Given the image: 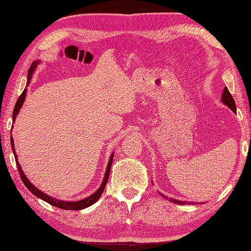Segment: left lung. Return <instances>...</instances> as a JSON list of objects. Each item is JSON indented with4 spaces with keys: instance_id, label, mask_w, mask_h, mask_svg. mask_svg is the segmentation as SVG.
<instances>
[{
    "instance_id": "8db88e82",
    "label": "left lung",
    "mask_w": 251,
    "mask_h": 251,
    "mask_svg": "<svg viewBox=\"0 0 251 251\" xmlns=\"http://www.w3.org/2000/svg\"><path fill=\"white\" fill-rule=\"evenodd\" d=\"M221 101L223 103H225L226 106H228V108H230L233 112H236V105H235V101H234V99H233V97H232V95L230 94V92H228V89H227V87H225V89H223V94H222V98H221ZM161 194L164 199H166V200H169L170 201H173V202H175V204H180V205H186V204H190V205H192V204H195L194 201H178V200H174V199H168L167 196H164L162 193H159Z\"/></svg>"
}]
</instances>
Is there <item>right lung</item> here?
<instances>
[{
  "instance_id": "right-lung-1",
  "label": "right lung",
  "mask_w": 251,
  "mask_h": 251,
  "mask_svg": "<svg viewBox=\"0 0 251 251\" xmlns=\"http://www.w3.org/2000/svg\"><path fill=\"white\" fill-rule=\"evenodd\" d=\"M37 63H39V61H34L33 63H32L30 69H29V72H28V82H26V86H28L30 81H31L32 74H33V72L35 71V68H36V66H37ZM25 94H26V88H25L23 94H21V95L19 96L17 102H16V104H15L14 112H13V122H15L16 116H17V114L19 113V110L21 109V106H23V104H24V101H25ZM10 145H12L13 153H14L15 159H16V165H17V168H18V172H19L21 180H23L24 184L26 186V188H28V190L31 192V193L39 197V199L45 201L46 202H49V204H50V205H52V206L58 207V208H61V209H65V210H81V209H84V208H87V207H89V206H92L93 204H95V202L100 199V196H101V194H102V192H103V190H104V188H105V184H106V182H108L109 175H110V170H111V165H112V161H113L114 153L111 154L110 159H109V163H108V167H106V170H105L104 178H103V180H102V183H101V185H100V188H99L97 191H96L94 194H92L90 196L86 197V199L81 200V201H59V200L55 199V197L49 196L47 194H45L44 192H42V191H40L37 188H35V186L30 182V181L28 180V178L25 177V175L24 174L23 169H21L20 165H19V162H18V159H17V155H16V152H15L13 137H10Z\"/></svg>"
}]
</instances>
